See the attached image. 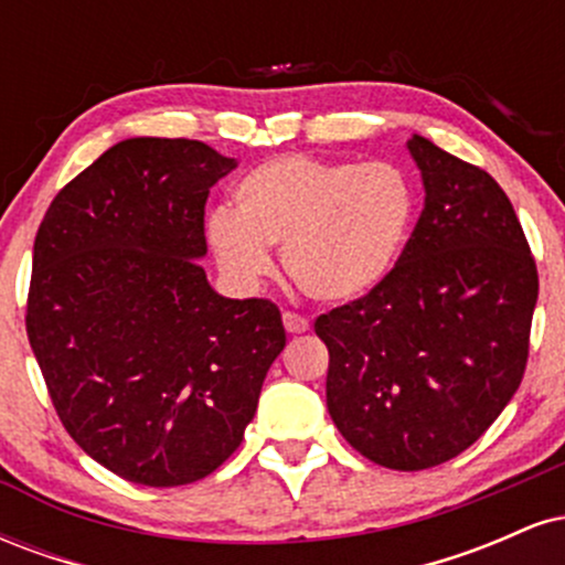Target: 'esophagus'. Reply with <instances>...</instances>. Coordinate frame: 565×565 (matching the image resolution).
<instances>
[{"mask_svg":"<svg viewBox=\"0 0 565 565\" xmlns=\"http://www.w3.org/2000/svg\"><path fill=\"white\" fill-rule=\"evenodd\" d=\"M284 329H287L289 334H305L310 329L308 319H302V316L297 313H284Z\"/></svg>","mask_w":565,"mask_h":565,"instance_id":"obj_1","label":"esophagus"}]
</instances>
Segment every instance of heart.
Here are the masks:
<instances>
[{"mask_svg":"<svg viewBox=\"0 0 565 565\" xmlns=\"http://www.w3.org/2000/svg\"><path fill=\"white\" fill-rule=\"evenodd\" d=\"M412 220L414 191L398 167L287 153L246 172L236 206L210 210L204 233L231 287H260L274 274L270 246H281L305 295L345 305L391 278Z\"/></svg>","mask_w":565,"mask_h":565,"instance_id":"b5f03b06","label":"heart"}]
</instances>
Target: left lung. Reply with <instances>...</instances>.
Listing matches in <instances>:
<instances>
[{"mask_svg":"<svg viewBox=\"0 0 565 565\" xmlns=\"http://www.w3.org/2000/svg\"><path fill=\"white\" fill-rule=\"evenodd\" d=\"M425 210L395 270L316 319L337 430L391 470L449 462L489 430L523 380L540 278L489 172L423 135L406 142Z\"/></svg>","mask_w":565,"mask_h":565,"instance_id":"1","label":"left lung"}]
</instances>
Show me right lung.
I'll use <instances>...</instances> for the list:
<instances>
[{"label":"right lung","instance_id":"right-lung-1","mask_svg":"<svg viewBox=\"0 0 565 565\" xmlns=\"http://www.w3.org/2000/svg\"><path fill=\"white\" fill-rule=\"evenodd\" d=\"M231 170L201 140H121L36 231L31 350L71 438L125 481L215 472L287 345L274 302L217 295L199 265L206 196Z\"/></svg>","mask_w":565,"mask_h":565}]
</instances>
